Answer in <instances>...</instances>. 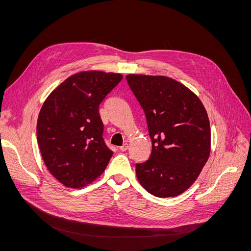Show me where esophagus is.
Returning <instances> with one entry per match:
<instances>
[{
	"instance_id": "1",
	"label": "esophagus",
	"mask_w": 251,
	"mask_h": 251,
	"mask_svg": "<svg viewBox=\"0 0 251 251\" xmlns=\"http://www.w3.org/2000/svg\"><path fill=\"white\" fill-rule=\"evenodd\" d=\"M128 149H129V144L127 142H125L122 147H120L121 151H126Z\"/></svg>"
}]
</instances>
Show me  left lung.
Wrapping results in <instances>:
<instances>
[{
    "label": "left lung",
    "mask_w": 251,
    "mask_h": 251,
    "mask_svg": "<svg viewBox=\"0 0 251 251\" xmlns=\"http://www.w3.org/2000/svg\"><path fill=\"white\" fill-rule=\"evenodd\" d=\"M147 117L151 154L136 164L143 188L156 197H174L200 176L210 152V127L201 100L166 76H126Z\"/></svg>",
    "instance_id": "1"
}]
</instances>
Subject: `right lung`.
Returning <instances> with one entry per match:
<instances>
[{
    "label": "right lung",
    "instance_id": "right-lung-1",
    "mask_svg": "<svg viewBox=\"0 0 251 251\" xmlns=\"http://www.w3.org/2000/svg\"><path fill=\"white\" fill-rule=\"evenodd\" d=\"M122 78L101 71L77 73L44 102L37 119V143L50 174L65 186H86L107 168L113 151L102 138L99 108Z\"/></svg>",
    "mask_w": 251,
    "mask_h": 251
}]
</instances>
